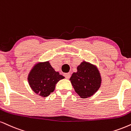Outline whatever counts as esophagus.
Instances as JSON below:
<instances>
[{"mask_svg": "<svg viewBox=\"0 0 131 131\" xmlns=\"http://www.w3.org/2000/svg\"><path fill=\"white\" fill-rule=\"evenodd\" d=\"M64 77H65L66 79H70V77H71L70 73H65V74H64Z\"/></svg>", "mask_w": 131, "mask_h": 131, "instance_id": "1", "label": "esophagus"}]
</instances>
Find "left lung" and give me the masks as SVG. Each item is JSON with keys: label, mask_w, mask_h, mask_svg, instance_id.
I'll return each instance as SVG.
<instances>
[{"label": "left lung", "mask_w": 131, "mask_h": 131, "mask_svg": "<svg viewBox=\"0 0 131 131\" xmlns=\"http://www.w3.org/2000/svg\"><path fill=\"white\" fill-rule=\"evenodd\" d=\"M73 72L70 80L76 93L81 98L93 96L100 88L101 77L97 68L94 64L83 61Z\"/></svg>", "instance_id": "1"}]
</instances>
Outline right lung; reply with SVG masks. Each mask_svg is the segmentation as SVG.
<instances>
[{
    "label": "right lung",
    "mask_w": 131,
    "mask_h": 131,
    "mask_svg": "<svg viewBox=\"0 0 131 131\" xmlns=\"http://www.w3.org/2000/svg\"><path fill=\"white\" fill-rule=\"evenodd\" d=\"M64 77L57 72L49 61L39 62L35 64L28 75V82L35 93L45 97L53 92L56 85Z\"/></svg>",
    "instance_id": "obj_1"
}]
</instances>
